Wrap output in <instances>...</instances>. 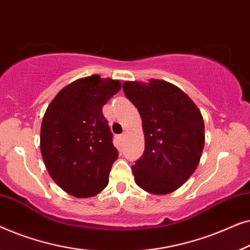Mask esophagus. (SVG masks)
Returning <instances> with one entry per match:
<instances>
[{"label":"esophagus","instance_id":"esophagus-1","mask_svg":"<svg viewBox=\"0 0 250 250\" xmlns=\"http://www.w3.org/2000/svg\"><path fill=\"white\" fill-rule=\"evenodd\" d=\"M125 136H126V133H123L122 135H119V139H121V140H124V139H125Z\"/></svg>","mask_w":250,"mask_h":250}]
</instances>
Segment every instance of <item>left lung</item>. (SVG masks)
<instances>
[{"label": "left lung", "instance_id": "obj_1", "mask_svg": "<svg viewBox=\"0 0 250 250\" xmlns=\"http://www.w3.org/2000/svg\"><path fill=\"white\" fill-rule=\"evenodd\" d=\"M123 91L138 108L145 133V152L132 166L138 186L166 194L187 182L200 162L205 125L194 102L165 81L125 82Z\"/></svg>", "mask_w": 250, "mask_h": 250}]
</instances>
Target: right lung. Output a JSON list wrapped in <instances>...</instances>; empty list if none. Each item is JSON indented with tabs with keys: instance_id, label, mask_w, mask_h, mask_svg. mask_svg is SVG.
<instances>
[{
	"instance_id": "right-lung-1",
	"label": "right lung",
	"mask_w": 250,
	"mask_h": 250,
	"mask_svg": "<svg viewBox=\"0 0 250 250\" xmlns=\"http://www.w3.org/2000/svg\"><path fill=\"white\" fill-rule=\"evenodd\" d=\"M122 88L99 75L80 78L51 101L41 126V152L52 180L77 198L101 192L118 158L102 107Z\"/></svg>"
}]
</instances>
